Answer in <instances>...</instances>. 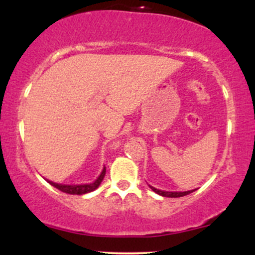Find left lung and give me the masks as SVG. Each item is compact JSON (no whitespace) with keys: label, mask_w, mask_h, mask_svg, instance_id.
Wrapping results in <instances>:
<instances>
[{"label":"left lung","mask_w":255,"mask_h":255,"mask_svg":"<svg viewBox=\"0 0 255 255\" xmlns=\"http://www.w3.org/2000/svg\"><path fill=\"white\" fill-rule=\"evenodd\" d=\"M150 188L153 191L154 193H157V194L162 195V197H168V198H180V197H184V195L187 194H191L192 192H194L195 189H193V191H187V192H164V191H160V189H157L154 188V187L150 186Z\"/></svg>","instance_id":"obj_1"}]
</instances>
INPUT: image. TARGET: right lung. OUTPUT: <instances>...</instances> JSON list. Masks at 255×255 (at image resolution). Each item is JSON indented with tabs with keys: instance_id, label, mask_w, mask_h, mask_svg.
Masks as SVG:
<instances>
[{
	"instance_id": "right-lung-1",
	"label": "right lung",
	"mask_w": 255,
	"mask_h": 255,
	"mask_svg": "<svg viewBox=\"0 0 255 255\" xmlns=\"http://www.w3.org/2000/svg\"><path fill=\"white\" fill-rule=\"evenodd\" d=\"M105 176V166L103 168V171L101 172L97 180L92 183H87V184H61V183H55L52 181H48L51 186H54L55 188H57L58 191L67 193V194H77V195H83L86 194V193H90L95 189H97L101 184L102 181Z\"/></svg>"
}]
</instances>
